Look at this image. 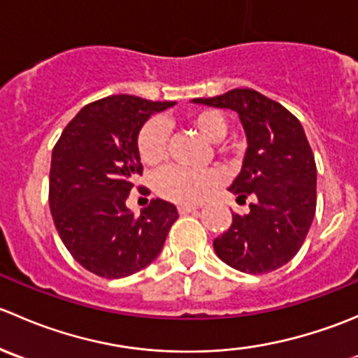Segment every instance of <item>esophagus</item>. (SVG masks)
I'll return each mask as SVG.
<instances>
[{
    "label": "esophagus",
    "instance_id": "1",
    "mask_svg": "<svg viewBox=\"0 0 358 358\" xmlns=\"http://www.w3.org/2000/svg\"><path fill=\"white\" fill-rule=\"evenodd\" d=\"M196 209H197V206H192V204L178 206V213H180V215H187V213H192V211H196Z\"/></svg>",
    "mask_w": 358,
    "mask_h": 358
}]
</instances>
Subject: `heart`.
Here are the masks:
<instances>
[{
    "label": "heart",
    "instance_id": "obj_1",
    "mask_svg": "<svg viewBox=\"0 0 358 358\" xmlns=\"http://www.w3.org/2000/svg\"><path fill=\"white\" fill-rule=\"evenodd\" d=\"M190 124L209 142H218L227 133V117L222 110L199 109L190 115ZM168 145V126L162 119H149L142 126L136 138V149L142 162L156 166L166 157ZM220 175L218 169H192L180 168V166H166L156 173L152 183L154 190L166 201L178 202V204H196L204 199L216 185Z\"/></svg>",
    "mask_w": 358,
    "mask_h": 358
}]
</instances>
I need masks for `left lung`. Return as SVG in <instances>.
I'll return each instance as SVG.
<instances>
[{"mask_svg": "<svg viewBox=\"0 0 358 358\" xmlns=\"http://www.w3.org/2000/svg\"><path fill=\"white\" fill-rule=\"evenodd\" d=\"M194 103L239 114L248 149L230 192L251 197L248 215L213 241L218 258L246 273H268L299 251L317 206V168L301 122L286 107L249 88H236Z\"/></svg>", "mask_w": 358, "mask_h": 358, "instance_id": "8db88e82", "label": "left lung"}]
</instances>
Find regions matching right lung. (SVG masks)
I'll return each instance as SVG.
<instances>
[{
    "mask_svg": "<svg viewBox=\"0 0 358 358\" xmlns=\"http://www.w3.org/2000/svg\"><path fill=\"white\" fill-rule=\"evenodd\" d=\"M175 102L112 95L88 103L52 154L50 209L76 262L103 279L128 277L157 258L178 218L175 204L150 201L140 216L126 199L142 175L136 138L147 119Z\"/></svg>",
    "mask_w": 358,
    "mask_h": 358,
    "instance_id": "obj_1",
    "label": "right lung"
}]
</instances>
